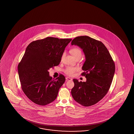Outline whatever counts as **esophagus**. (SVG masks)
I'll return each instance as SVG.
<instances>
[{"label": "esophagus", "instance_id": "34e87169", "mask_svg": "<svg viewBox=\"0 0 134 134\" xmlns=\"http://www.w3.org/2000/svg\"><path fill=\"white\" fill-rule=\"evenodd\" d=\"M66 81H70V80H72V79L70 78V77H66Z\"/></svg>", "mask_w": 134, "mask_h": 134}]
</instances>
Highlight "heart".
<instances>
[{
  "label": "heart",
  "mask_w": 134,
  "mask_h": 134,
  "mask_svg": "<svg viewBox=\"0 0 134 134\" xmlns=\"http://www.w3.org/2000/svg\"><path fill=\"white\" fill-rule=\"evenodd\" d=\"M71 53L74 56V57L76 58L79 57H81L82 55V53L81 50L80 49L77 48H74L72 49L71 50ZM64 57V54L62 55V58ZM79 68L77 67H72V66H68L66 67L65 70L64 72L66 75L68 76H72L74 74L75 72H76L77 70H78Z\"/></svg>",
  "instance_id": "obj_1"
}]
</instances>
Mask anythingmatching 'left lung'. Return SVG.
Returning <instances> with one entry per match:
<instances>
[{
    "instance_id": "obj_1",
    "label": "left lung",
    "mask_w": 134,
    "mask_h": 134,
    "mask_svg": "<svg viewBox=\"0 0 134 134\" xmlns=\"http://www.w3.org/2000/svg\"><path fill=\"white\" fill-rule=\"evenodd\" d=\"M71 45L79 46L84 54L81 75L86 78V82L73 79L72 96L82 105H93L108 92L115 72L114 63L104 44L88 36L76 37Z\"/></svg>"
}]
</instances>
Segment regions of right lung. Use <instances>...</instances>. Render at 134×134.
<instances>
[{
	"label": "right lung",
	"instance_id": "right-lung-1",
	"mask_svg": "<svg viewBox=\"0 0 134 134\" xmlns=\"http://www.w3.org/2000/svg\"><path fill=\"white\" fill-rule=\"evenodd\" d=\"M71 40L47 37L34 41L27 47L18 71L23 91L32 102L46 105L57 98L66 79L60 75L54 80L48 70L59 64Z\"/></svg>",
	"mask_w": 134,
	"mask_h": 134
}]
</instances>
